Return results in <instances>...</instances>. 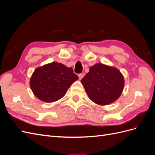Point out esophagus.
Listing matches in <instances>:
<instances>
[{
    "label": "esophagus",
    "mask_w": 155,
    "mask_h": 155,
    "mask_svg": "<svg viewBox=\"0 0 155 155\" xmlns=\"http://www.w3.org/2000/svg\"><path fill=\"white\" fill-rule=\"evenodd\" d=\"M84 76H85V74H83V73H81V74H78V76H79V79H81L83 78Z\"/></svg>",
    "instance_id": "obj_1"
}]
</instances>
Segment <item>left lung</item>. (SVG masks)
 <instances>
[{"instance_id": "obj_1", "label": "left lung", "mask_w": 155, "mask_h": 155, "mask_svg": "<svg viewBox=\"0 0 155 155\" xmlns=\"http://www.w3.org/2000/svg\"><path fill=\"white\" fill-rule=\"evenodd\" d=\"M81 83L90 99L101 105L116 101L124 86V77L118 70L101 63L92 66Z\"/></svg>"}]
</instances>
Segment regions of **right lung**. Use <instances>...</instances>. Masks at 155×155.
<instances>
[{
    "label": "right lung",
    "instance_id": "1",
    "mask_svg": "<svg viewBox=\"0 0 155 155\" xmlns=\"http://www.w3.org/2000/svg\"><path fill=\"white\" fill-rule=\"evenodd\" d=\"M78 79L72 68L53 62L35 70L30 79V87L39 100L54 102L63 97Z\"/></svg>",
    "mask_w": 155,
    "mask_h": 155
}]
</instances>
